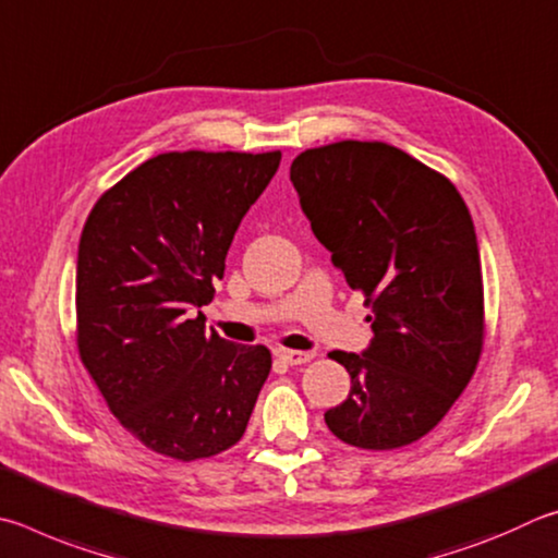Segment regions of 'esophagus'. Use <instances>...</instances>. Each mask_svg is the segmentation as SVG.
Masks as SVG:
<instances>
[{"mask_svg":"<svg viewBox=\"0 0 558 558\" xmlns=\"http://www.w3.org/2000/svg\"><path fill=\"white\" fill-rule=\"evenodd\" d=\"M277 357L281 363L287 365H304L308 360H314V353H304V350H287V348H279L277 350Z\"/></svg>","mask_w":558,"mask_h":558,"instance_id":"obj_1","label":"esophagus"}]
</instances>
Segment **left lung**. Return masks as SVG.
Segmentation results:
<instances>
[{
  "mask_svg": "<svg viewBox=\"0 0 558 558\" xmlns=\"http://www.w3.org/2000/svg\"><path fill=\"white\" fill-rule=\"evenodd\" d=\"M301 210L350 289L373 308L363 353L336 350L350 395L326 412L340 441L409 446L441 422L483 350L481 252L468 205L446 175L383 142L299 154Z\"/></svg>",
  "mask_w": 558,
  "mask_h": 558,
  "instance_id": "8db88e82",
  "label": "left lung"
}]
</instances>
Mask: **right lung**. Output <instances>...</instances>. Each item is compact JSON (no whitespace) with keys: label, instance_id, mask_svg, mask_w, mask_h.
Returning <instances> with one entry per match:
<instances>
[{"label":"right lung","instance_id":"right-lung-1","mask_svg":"<svg viewBox=\"0 0 558 558\" xmlns=\"http://www.w3.org/2000/svg\"><path fill=\"white\" fill-rule=\"evenodd\" d=\"M281 151H169L95 203L77 244V350L110 412L161 456L242 438L271 353L205 333L225 257Z\"/></svg>","mask_w":558,"mask_h":558}]
</instances>
